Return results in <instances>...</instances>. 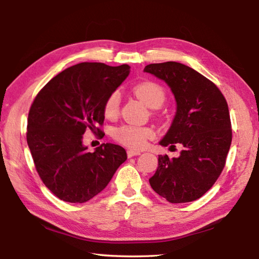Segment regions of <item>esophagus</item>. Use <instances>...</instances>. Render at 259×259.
Masks as SVG:
<instances>
[{"label": "esophagus", "instance_id": "obj_1", "mask_svg": "<svg viewBox=\"0 0 259 259\" xmlns=\"http://www.w3.org/2000/svg\"><path fill=\"white\" fill-rule=\"evenodd\" d=\"M140 153L141 152L138 151V150H131V149H129L128 151H126V155H128V158H133L135 156H139Z\"/></svg>", "mask_w": 259, "mask_h": 259}]
</instances>
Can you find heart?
<instances>
[{
    "label": "heart",
    "mask_w": 259,
    "mask_h": 259,
    "mask_svg": "<svg viewBox=\"0 0 259 259\" xmlns=\"http://www.w3.org/2000/svg\"><path fill=\"white\" fill-rule=\"evenodd\" d=\"M134 92L140 100L152 109L161 107L164 99H166L162 88L157 83H153V82H142V83L137 84L134 88ZM119 104L120 93L119 91H114L108 97L106 104H104V114L107 118L117 117L119 112ZM152 129L146 128V126L122 125L114 131L115 140L126 147L135 148V149L144 147L147 140L152 138Z\"/></svg>",
    "instance_id": "1"
}]
</instances>
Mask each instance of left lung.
<instances>
[{"mask_svg":"<svg viewBox=\"0 0 259 259\" xmlns=\"http://www.w3.org/2000/svg\"><path fill=\"white\" fill-rule=\"evenodd\" d=\"M144 72L164 81L175 97L176 114L162 147L180 145L179 157H158L151 188L169 202L194 201L211 188L222 174L232 144L226 99L210 80L178 62L152 63Z\"/></svg>","mask_w":259,"mask_h":259,"instance_id":"obj_1","label":"left lung"}]
</instances>
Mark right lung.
Wrapping results in <instances>:
<instances>
[{
    "label": "right lung",
    "mask_w": 259,
    "mask_h": 259,
    "mask_svg": "<svg viewBox=\"0 0 259 259\" xmlns=\"http://www.w3.org/2000/svg\"><path fill=\"white\" fill-rule=\"evenodd\" d=\"M129 73L128 64L78 63L49 81L33 101L26 141L43 184L61 200H90L126 160L122 147L102 144L90 152L82 140L88 129L102 133L97 124L103 123L104 104Z\"/></svg>",
    "instance_id": "obj_1"
}]
</instances>
